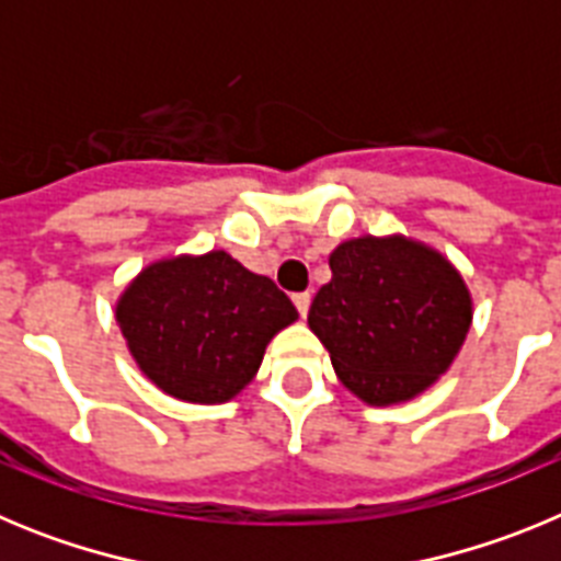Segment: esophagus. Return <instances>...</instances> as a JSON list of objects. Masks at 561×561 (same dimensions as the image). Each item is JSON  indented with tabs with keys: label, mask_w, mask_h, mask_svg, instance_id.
I'll return each mask as SVG.
<instances>
[{
	"label": "esophagus",
	"mask_w": 561,
	"mask_h": 561,
	"mask_svg": "<svg viewBox=\"0 0 561 561\" xmlns=\"http://www.w3.org/2000/svg\"><path fill=\"white\" fill-rule=\"evenodd\" d=\"M291 300H295L297 311H300V317L309 314V306H311V295L309 291H297V295H291Z\"/></svg>",
	"instance_id": "obj_1"
}]
</instances>
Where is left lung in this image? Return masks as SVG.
I'll return each instance as SVG.
<instances>
[{
    "label": "left lung",
    "instance_id": "obj_1",
    "mask_svg": "<svg viewBox=\"0 0 561 561\" xmlns=\"http://www.w3.org/2000/svg\"><path fill=\"white\" fill-rule=\"evenodd\" d=\"M309 329L336 376L368 404L427 390L453 365L472 323V297L447 257L408 238H354L329 257Z\"/></svg>",
    "mask_w": 561,
    "mask_h": 561
}]
</instances>
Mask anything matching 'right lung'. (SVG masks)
<instances>
[{"label":"right lung","instance_id":"add662e5","mask_svg":"<svg viewBox=\"0 0 561 561\" xmlns=\"http://www.w3.org/2000/svg\"><path fill=\"white\" fill-rule=\"evenodd\" d=\"M295 320L289 297L225 250L157 261L117 304L142 374L196 404H219L250 385L272 336Z\"/></svg>","mask_w":561,"mask_h":561}]
</instances>
